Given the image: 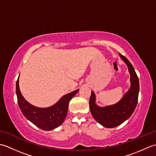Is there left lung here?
Wrapping results in <instances>:
<instances>
[{
  "label": "left lung",
  "instance_id": "obj_1",
  "mask_svg": "<svg viewBox=\"0 0 156 156\" xmlns=\"http://www.w3.org/2000/svg\"><path fill=\"white\" fill-rule=\"evenodd\" d=\"M121 59L127 64L130 73L131 87L120 101L115 105L101 107L95 103L96 96L91 92L89 101L92 115L98 123L105 127L112 128L122 124L131 117L136 107L140 92L139 78L133 66L124 55L119 54Z\"/></svg>",
  "mask_w": 156,
  "mask_h": 156
}]
</instances>
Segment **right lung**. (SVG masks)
I'll list each match as a JSON object with an SVG mask.
<instances>
[{
    "label": "right lung",
    "mask_w": 156,
    "mask_h": 156,
    "mask_svg": "<svg viewBox=\"0 0 156 156\" xmlns=\"http://www.w3.org/2000/svg\"><path fill=\"white\" fill-rule=\"evenodd\" d=\"M19 78L16 84V94L19 107L26 119L45 131L53 130L61 125L67 115L69 102L78 92V89L63 96L51 107L39 108L31 105L23 97L19 89Z\"/></svg>",
    "instance_id": "add662e5"
}]
</instances>
